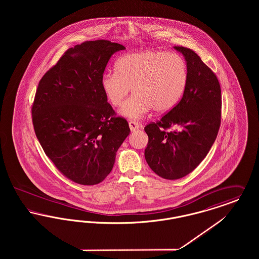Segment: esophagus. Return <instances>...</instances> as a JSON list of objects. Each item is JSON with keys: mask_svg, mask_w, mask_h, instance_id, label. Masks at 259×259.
<instances>
[{"mask_svg": "<svg viewBox=\"0 0 259 259\" xmlns=\"http://www.w3.org/2000/svg\"><path fill=\"white\" fill-rule=\"evenodd\" d=\"M129 127L131 131H136L137 129H139V123L137 121H129Z\"/></svg>", "mask_w": 259, "mask_h": 259, "instance_id": "34e87169", "label": "esophagus"}]
</instances>
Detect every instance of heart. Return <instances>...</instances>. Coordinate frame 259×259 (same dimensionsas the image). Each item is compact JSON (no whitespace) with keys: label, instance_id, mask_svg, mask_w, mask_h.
Here are the masks:
<instances>
[{"label":"heart","instance_id":"b5f03b06","mask_svg":"<svg viewBox=\"0 0 259 259\" xmlns=\"http://www.w3.org/2000/svg\"><path fill=\"white\" fill-rule=\"evenodd\" d=\"M188 80L183 56L164 50H147L125 54L115 63V73L101 78L102 90L112 107H118L130 89L134 94L122 105L120 114L139 119L151 109L171 111L185 93Z\"/></svg>","mask_w":259,"mask_h":259}]
</instances>
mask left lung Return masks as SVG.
Listing matches in <instances>:
<instances>
[{"label": "left lung", "instance_id": "8db88e82", "mask_svg": "<svg viewBox=\"0 0 259 259\" xmlns=\"http://www.w3.org/2000/svg\"><path fill=\"white\" fill-rule=\"evenodd\" d=\"M174 48L184 54L187 64L184 96L160 120L145 127L146 160L166 180L184 178L197 167L214 143L222 122V90L217 75L193 50ZM172 126L178 129L169 131Z\"/></svg>", "mask_w": 259, "mask_h": 259}]
</instances>
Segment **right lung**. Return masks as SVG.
Masks as SVG:
<instances>
[{
  "mask_svg": "<svg viewBox=\"0 0 259 259\" xmlns=\"http://www.w3.org/2000/svg\"><path fill=\"white\" fill-rule=\"evenodd\" d=\"M124 50L107 39L76 45L38 82L32 106L37 140L59 172L78 185L103 182L130 133L101 87L111 55Z\"/></svg>",
  "mask_w": 259,
  "mask_h": 259,
  "instance_id": "right-lung-1",
  "label": "right lung"
}]
</instances>
